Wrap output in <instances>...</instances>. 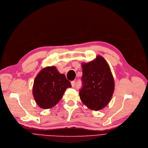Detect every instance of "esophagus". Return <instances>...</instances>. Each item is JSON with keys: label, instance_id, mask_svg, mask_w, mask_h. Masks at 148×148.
<instances>
[{"label": "esophagus", "instance_id": "esophagus-1", "mask_svg": "<svg viewBox=\"0 0 148 148\" xmlns=\"http://www.w3.org/2000/svg\"><path fill=\"white\" fill-rule=\"evenodd\" d=\"M75 84H76V82H75V81H72L71 82L72 86L73 87H75Z\"/></svg>", "mask_w": 148, "mask_h": 148}]
</instances>
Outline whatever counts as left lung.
<instances>
[{"label": "left lung", "instance_id": "left-lung-1", "mask_svg": "<svg viewBox=\"0 0 148 148\" xmlns=\"http://www.w3.org/2000/svg\"><path fill=\"white\" fill-rule=\"evenodd\" d=\"M81 101L89 108L100 110L108 103L113 93L114 82L110 67L104 58L98 56L88 63H83Z\"/></svg>", "mask_w": 148, "mask_h": 148}]
</instances>
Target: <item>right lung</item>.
<instances>
[{"mask_svg": "<svg viewBox=\"0 0 148 148\" xmlns=\"http://www.w3.org/2000/svg\"><path fill=\"white\" fill-rule=\"evenodd\" d=\"M72 87L64 74L60 73L55 67L43 69L35 78L33 95L40 108H52L61 99L66 90Z\"/></svg>", "mask_w": 148, "mask_h": 148, "instance_id": "right-lung-1", "label": "right lung"}]
</instances>
